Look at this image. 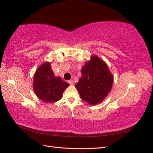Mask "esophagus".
<instances>
[{
    "instance_id": "34e87169",
    "label": "esophagus",
    "mask_w": 153,
    "mask_h": 153,
    "mask_svg": "<svg viewBox=\"0 0 153 153\" xmlns=\"http://www.w3.org/2000/svg\"><path fill=\"white\" fill-rule=\"evenodd\" d=\"M68 83H69L70 84V85H74V81L73 80H70V81H68Z\"/></svg>"
}]
</instances>
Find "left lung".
<instances>
[{
	"instance_id": "obj_1",
	"label": "left lung",
	"mask_w": 153,
	"mask_h": 153,
	"mask_svg": "<svg viewBox=\"0 0 153 153\" xmlns=\"http://www.w3.org/2000/svg\"><path fill=\"white\" fill-rule=\"evenodd\" d=\"M81 72L82 77L75 85L81 99L89 105L102 102L111 91L114 82L106 63L97 55H92Z\"/></svg>"
}]
</instances>
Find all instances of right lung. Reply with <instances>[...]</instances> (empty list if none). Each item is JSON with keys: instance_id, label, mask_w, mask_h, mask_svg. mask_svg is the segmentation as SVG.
I'll return each mask as SVG.
<instances>
[{"instance_id": "1", "label": "right lung", "mask_w": 153, "mask_h": 153, "mask_svg": "<svg viewBox=\"0 0 153 153\" xmlns=\"http://www.w3.org/2000/svg\"><path fill=\"white\" fill-rule=\"evenodd\" d=\"M70 85L54 76L49 62H45L35 71L33 76V87L35 95L42 101L53 103L61 99L62 93Z\"/></svg>"}]
</instances>
